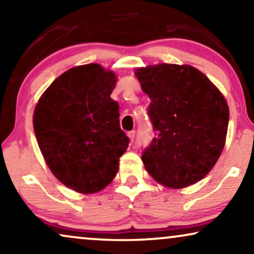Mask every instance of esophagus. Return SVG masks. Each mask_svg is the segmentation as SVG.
I'll list each match as a JSON object with an SVG mask.
<instances>
[{
	"label": "esophagus",
	"mask_w": 254,
	"mask_h": 254,
	"mask_svg": "<svg viewBox=\"0 0 254 254\" xmlns=\"http://www.w3.org/2000/svg\"><path fill=\"white\" fill-rule=\"evenodd\" d=\"M128 137H129L130 142H134L135 140V130H131V131H128Z\"/></svg>",
	"instance_id": "obj_1"
}]
</instances>
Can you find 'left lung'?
Wrapping results in <instances>:
<instances>
[{
	"label": "left lung",
	"instance_id": "1",
	"mask_svg": "<svg viewBox=\"0 0 254 254\" xmlns=\"http://www.w3.org/2000/svg\"><path fill=\"white\" fill-rule=\"evenodd\" d=\"M135 74L150 98L156 136L142 162L156 182L184 189L208 175L224 148L229 107L216 86L192 65L161 64Z\"/></svg>",
	"mask_w": 254,
	"mask_h": 254
}]
</instances>
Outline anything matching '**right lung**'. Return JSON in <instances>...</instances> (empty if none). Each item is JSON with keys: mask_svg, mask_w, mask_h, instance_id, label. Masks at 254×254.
I'll list each match as a JSON object with an SVG mask.
<instances>
[{"mask_svg": "<svg viewBox=\"0 0 254 254\" xmlns=\"http://www.w3.org/2000/svg\"><path fill=\"white\" fill-rule=\"evenodd\" d=\"M116 82L102 65H78L59 76L34 109V134L48 168L78 193L105 189L129 143L111 98Z\"/></svg>", "mask_w": 254, "mask_h": 254, "instance_id": "add662e5", "label": "right lung"}]
</instances>
